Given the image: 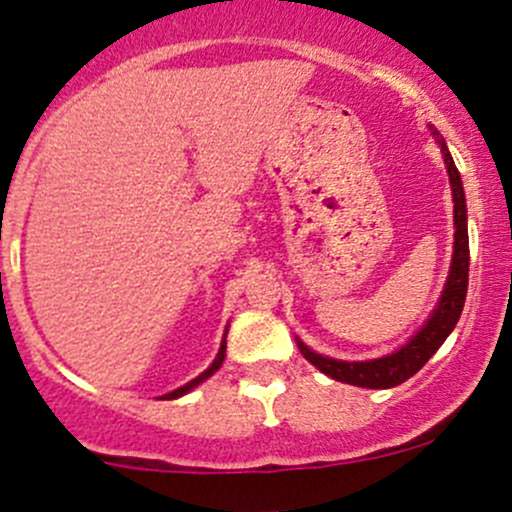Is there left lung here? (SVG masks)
Returning <instances> with one entry per match:
<instances>
[{"label": "left lung", "mask_w": 512, "mask_h": 512, "mask_svg": "<svg viewBox=\"0 0 512 512\" xmlns=\"http://www.w3.org/2000/svg\"><path fill=\"white\" fill-rule=\"evenodd\" d=\"M433 136H436L438 148H441L443 163L448 170V183H451L453 193V257L451 267H448L446 285H443L441 297H438L436 307L428 314L426 322L418 327V332L406 344H401L396 352L379 356V359L366 361H342L332 359V356L317 354L309 349L302 339L297 337L299 352L309 364L317 366L322 374L332 376V379L344 381V384L361 386V389H394V386L404 384L406 379L416 374L433 354L438 352L453 327L458 324V317L463 312V302H466L468 292V265H471V250H468V208H466V193H463V180L458 173L456 163H453L451 153H448L446 141L438 136L436 128L431 126Z\"/></svg>", "instance_id": "1"}]
</instances>
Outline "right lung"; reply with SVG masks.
Here are the masks:
<instances>
[{
  "label": "right lung",
  "mask_w": 512,
  "mask_h": 512,
  "mask_svg": "<svg viewBox=\"0 0 512 512\" xmlns=\"http://www.w3.org/2000/svg\"><path fill=\"white\" fill-rule=\"evenodd\" d=\"M225 337H227V329H225ZM225 337H223V342H220L218 356H215V359H213V364H210L208 369L203 371V374H200V376H195L193 381H188V384H185V386H180V389L170 391V394H163V396H160V399H165V401H168V399H180V396H185V394H188V391H193L195 386H200V384H203L205 379H210V376H213L215 371H218L220 366H223V361H225V344H227V342H225Z\"/></svg>",
  "instance_id": "right-lung-1"
}]
</instances>
